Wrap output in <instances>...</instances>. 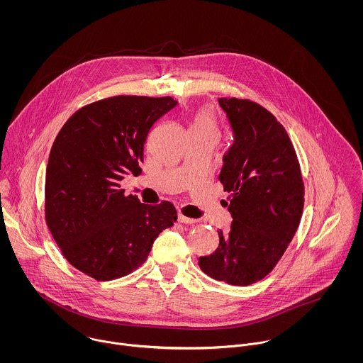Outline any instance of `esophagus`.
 Returning a JSON list of instances; mask_svg holds the SVG:
<instances>
[{
	"label": "esophagus",
	"mask_w": 363,
	"mask_h": 363,
	"mask_svg": "<svg viewBox=\"0 0 363 363\" xmlns=\"http://www.w3.org/2000/svg\"><path fill=\"white\" fill-rule=\"evenodd\" d=\"M177 220H179L180 223H186V225H193V223H197V222H199L197 219L187 218V216H184V215H182V213L177 215Z\"/></svg>",
	"instance_id": "34e87169"
}]
</instances>
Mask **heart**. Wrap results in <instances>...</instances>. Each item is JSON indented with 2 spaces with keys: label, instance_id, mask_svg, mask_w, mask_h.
<instances>
[{
  "label": "heart",
  "instance_id": "b5f03b06",
  "mask_svg": "<svg viewBox=\"0 0 363 363\" xmlns=\"http://www.w3.org/2000/svg\"><path fill=\"white\" fill-rule=\"evenodd\" d=\"M193 127H213L212 120L207 111H201L196 116V118L193 121Z\"/></svg>",
  "mask_w": 363,
  "mask_h": 363
}]
</instances>
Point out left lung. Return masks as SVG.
<instances>
[{
    "label": "left lung",
    "instance_id": "8db88e82",
    "mask_svg": "<svg viewBox=\"0 0 363 363\" xmlns=\"http://www.w3.org/2000/svg\"><path fill=\"white\" fill-rule=\"evenodd\" d=\"M218 102L233 131L219 173L233 220L199 265L216 281L247 286L272 271L294 239L305 186L289 135L267 108L247 99Z\"/></svg>",
    "mask_w": 363,
    "mask_h": 363
}]
</instances>
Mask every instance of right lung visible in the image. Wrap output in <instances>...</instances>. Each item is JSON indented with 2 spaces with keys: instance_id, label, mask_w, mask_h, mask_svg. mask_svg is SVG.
Listing matches in <instances>:
<instances>
[{
  "instance_id": "1",
  "label": "right lung",
  "mask_w": 363,
  "mask_h": 363,
  "mask_svg": "<svg viewBox=\"0 0 363 363\" xmlns=\"http://www.w3.org/2000/svg\"><path fill=\"white\" fill-rule=\"evenodd\" d=\"M170 98L113 96L77 110L54 140L46 170V222L62 256L110 281L138 268L162 230L177 220L172 203L143 204L120 182L141 173L144 147Z\"/></svg>"
}]
</instances>
